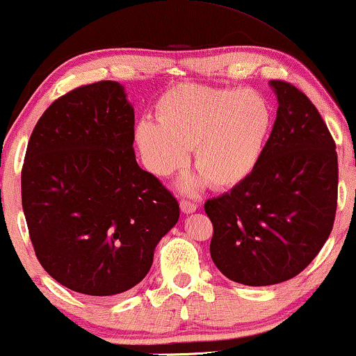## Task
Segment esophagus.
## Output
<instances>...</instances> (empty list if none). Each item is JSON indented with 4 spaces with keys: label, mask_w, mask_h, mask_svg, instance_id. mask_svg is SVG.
I'll list each match as a JSON object with an SVG mask.
<instances>
[{
    "label": "esophagus",
    "mask_w": 356,
    "mask_h": 356,
    "mask_svg": "<svg viewBox=\"0 0 356 356\" xmlns=\"http://www.w3.org/2000/svg\"><path fill=\"white\" fill-rule=\"evenodd\" d=\"M181 211L184 213H194L197 211V204L192 200H181Z\"/></svg>",
    "instance_id": "34e87169"
}]
</instances>
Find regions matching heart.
Segmentation results:
<instances>
[{
	"label": "heart",
	"instance_id": "obj_1",
	"mask_svg": "<svg viewBox=\"0 0 356 356\" xmlns=\"http://www.w3.org/2000/svg\"><path fill=\"white\" fill-rule=\"evenodd\" d=\"M157 122L136 124L134 139L145 167L157 177L182 169L194 151L199 174L181 184L194 192L209 182L232 189L259 165L272 127V109L255 91L181 84L157 102Z\"/></svg>",
	"mask_w": 356,
	"mask_h": 356
}]
</instances>
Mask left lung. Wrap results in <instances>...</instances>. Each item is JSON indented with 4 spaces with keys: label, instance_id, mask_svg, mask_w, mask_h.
Wrapping results in <instances>:
<instances>
[{
    "label": "left lung",
    "instance_id": "left-lung-1",
    "mask_svg": "<svg viewBox=\"0 0 356 356\" xmlns=\"http://www.w3.org/2000/svg\"><path fill=\"white\" fill-rule=\"evenodd\" d=\"M268 84L278 109L262 159L248 179L204 205L213 264L250 286L298 275L322 250L337 212L338 161L327 124L295 86Z\"/></svg>",
    "mask_w": 356,
    "mask_h": 356
}]
</instances>
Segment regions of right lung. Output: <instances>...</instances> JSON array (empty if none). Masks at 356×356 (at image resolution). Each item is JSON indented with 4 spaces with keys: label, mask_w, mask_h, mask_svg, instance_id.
Segmentation results:
<instances>
[{
    "label": "right lung",
    "mask_w": 356,
    "mask_h": 356,
    "mask_svg": "<svg viewBox=\"0 0 356 356\" xmlns=\"http://www.w3.org/2000/svg\"><path fill=\"white\" fill-rule=\"evenodd\" d=\"M134 108L115 81L56 99L29 137L21 200L38 260L72 292L111 297L151 270L179 204L137 164Z\"/></svg>",
    "instance_id": "add662e5"
}]
</instances>
